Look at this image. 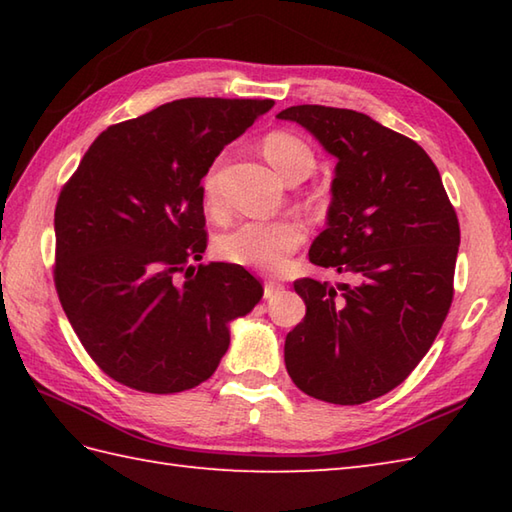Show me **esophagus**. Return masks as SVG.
Segmentation results:
<instances>
[{
  "label": "esophagus",
  "instance_id": "34e87169",
  "mask_svg": "<svg viewBox=\"0 0 512 512\" xmlns=\"http://www.w3.org/2000/svg\"><path fill=\"white\" fill-rule=\"evenodd\" d=\"M281 290H284V284H279V281L268 279L266 284H264V297H266V299H270V297L277 295V292H281Z\"/></svg>",
  "mask_w": 512,
  "mask_h": 512
}]
</instances>
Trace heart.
<instances>
[{
    "instance_id": "heart-1",
    "label": "heart",
    "mask_w": 512,
    "mask_h": 512,
    "mask_svg": "<svg viewBox=\"0 0 512 512\" xmlns=\"http://www.w3.org/2000/svg\"><path fill=\"white\" fill-rule=\"evenodd\" d=\"M264 156L286 180L295 176H310L314 169V154L303 140L290 132H273L264 138ZM204 200L209 206L220 202L217 176L211 169L204 176ZM306 239V224L299 217H279V220H242L215 239V253L226 262L255 268L277 270Z\"/></svg>"
}]
</instances>
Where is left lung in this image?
I'll list each match as a JSON object with an SVG mask.
<instances>
[{"instance_id": "obj_1", "label": "left lung", "mask_w": 512, "mask_h": 512, "mask_svg": "<svg viewBox=\"0 0 512 512\" xmlns=\"http://www.w3.org/2000/svg\"><path fill=\"white\" fill-rule=\"evenodd\" d=\"M277 118L339 160L310 262L352 279L295 281L306 317L286 336V369L303 394L361 405L398 387L436 341L453 301L458 215L416 140L339 107L295 105Z\"/></svg>"}]
</instances>
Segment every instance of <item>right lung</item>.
Returning a JSON list of instances; mask_svg holds the SVG:
<instances>
[{
    "mask_svg": "<svg viewBox=\"0 0 512 512\" xmlns=\"http://www.w3.org/2000/svg\"><path fill=\"white\" fill-rule=\"evenodd\" d=\"M270 99H180L107 127L54 209V286L85 352L116 383L176 394L209 378L228 323L253 310L259 281L200 264L202 178Z\"/></svg>",
    "mask_w": 512,
    "mask_h": 512,
    "instance_id": "obj_1",
    "label": "right lung"
}]
</instances>
